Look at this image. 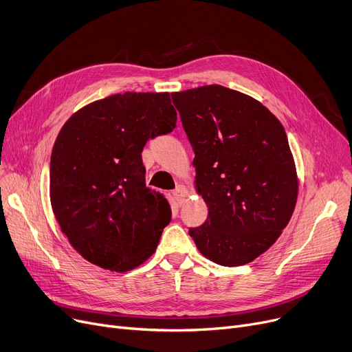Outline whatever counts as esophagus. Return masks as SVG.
<instances>
[{
	"instance_id": "34e87169",
	"label": "esophagus",
	"mask_w": 352,
	"mask_h": 352,
	"mask_svg": "<svg viewBox=\"0 0 352 352\" xmlns=\"http://www.w3.org/2000/svg\"><path fill=\"white\" fill-rule=\"evenodd\" d=\"M188 195V190L186 186H182V184H179V186H177L175 191H174V197L178 202H182L184 198H186Z\"/></svg>"
}]
</instances>
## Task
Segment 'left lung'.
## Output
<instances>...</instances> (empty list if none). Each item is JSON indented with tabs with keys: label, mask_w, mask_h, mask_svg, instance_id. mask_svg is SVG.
Here are the masks:
<instances>
[{
	"label": "left lung",
	"mask_w": 352,
	"mask_h": 352,
	"mask_svg": "<svg viewBox=\"0 0 352 352\" xmlns=\"http://www.w3.org/2000/svg\"><path fill=\"white\" fill-rule=\"evenodd\" d=\"M171 97L195 153L197 192L208 207L190 235L215 264H248L278 239L297 204L285 129L260 101L218 84Z\"/></svg>",
	"instance_id": "1"
}]
</instances>
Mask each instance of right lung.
I'll list each match as a JSON object with an SVG mask.
<instances>
[{"mask_svg":"<svg viewBox=\"0 0 352 352\" xmlns=\"http://www.w3.org/2000/svg\"><path fill=\"white\" fill-rule=\"evenodd\" d=\"M168 92H124L63 125L50 164V199L69 244L91 264L125 272L150 258L171 208L145 186V142L175 128Z\"/></svg>","mask_w":352,"mask_h":352,"instance_id":"1","label":"right lung"}]
</instances>
